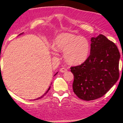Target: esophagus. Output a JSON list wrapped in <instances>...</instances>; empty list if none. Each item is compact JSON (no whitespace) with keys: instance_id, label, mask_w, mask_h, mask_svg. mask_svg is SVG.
<instances>
[{"instance_id":"1","label":"esophagus","mask_w":123,"mask_h":123,"mask_svg":"<svg viewBox=\"0 0 123 123\" xmlns=\"http://www.w3.org/2000/svg\"><path fill=\"white\" fill-rule=\"evenodd\" d=\"M67 71V69H66V68H61L60 69V72H61V73H66V71Z\"/></svg>"}]
</instances>
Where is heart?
Returning <instances> with one entry per match:
<instances>
[{"label": "heart", "instance_id": "heart-1", "mask_svg": "<svg viewBox=\"0 0 123 123\" xmlns=\"http://www.w3.org/2000/svg\"><path fill=\"white\" fill-rule=\"evenodd\" d=\"M90 49V43L86 37L70 33H62L55 37L52 54L56 56V51L63 52L68 63L77 65L86 61Z\"/></svg>", "mask_w": 123, "mask_h": 123}]
</instances>
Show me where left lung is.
Wrapping results in <instances>:
<instances>
[{
	"label": "left lung",
	"instance_id": "8db88e82",
	"mask_svg": "<svg viewBox=\"0 0 123 123\" xmlns=\"http://www.w3.org/2000/svg\"><path fill=\"white\" fill-rule=\"evenodd\" d=\"M90 54L81 65L71 67L74 92L86 101L104 95L119 76L120 54L117 47L104 35L91 39Z\"/></svg>",
	"mask_w": 123,
	"mask_h": 123
}]
</instances>
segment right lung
Masks as SVG:
<instances>
[{
  "mask_svg": "<svg viewBox=\"0 0 123 123\" xmlns=\"http://www.w3.org/2000/svg\"><path fill=\"white\" fill-rule=\"evenodd\" d=\"M23 34V33H21V34H19V35H21V34ZM57 73H58V72H57V73H56V74H55V75H54V76H55L56 75ZM51 84H52V83H51ZM50 86L49 87V88H48V90H47V91H46V92L45 93H44V94H43V95H42V96H41V97H39V98H37V99H33V100H37V99H40V98H42V97H43L44 96V95H45L46 94V93H47V92H48V91H49V89H50Z\"/></svg>",
  "mask_w": 123,
  "mask_h": 123,
  "instance_id": "right-lung-1",
  "label": "right lung"
}]
</instances>
